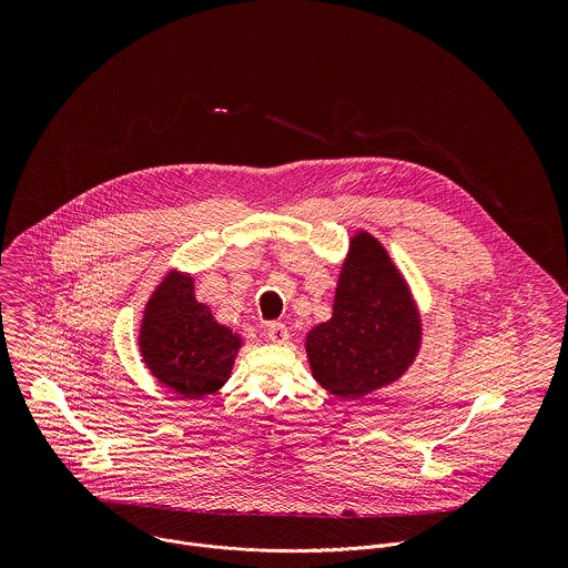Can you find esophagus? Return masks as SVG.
I'll return each instance as SVG.
<instances>
[{
	"instance_id": "1",
	"label": "esophagus",
	"mask_w": 568,
	"mask_h": 568,
	"mask_svg": "<svg viewBox=\"0 0 568 568\" xmlns=\"http://www.w3.org/2000/svg\"><path fill=\"white\" fill-rule=\"evenodd\" d=\"M288 327L280 322H273V324L266 325V338L282 345V343H288Z\"/></svg>"
}]
</instances>
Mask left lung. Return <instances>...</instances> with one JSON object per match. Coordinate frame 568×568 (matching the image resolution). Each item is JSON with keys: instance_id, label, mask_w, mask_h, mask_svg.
I'll use <instances>...</instances> for the list:
<instances>
[{"instance_id": "1", "label": "left lung", "mask_w": 568, "mask_h": 568, "mask_svg": "<svg viewBox=\"0 0 568 568\" xmlns=\"http://www.w3.org/2000/svg\"><path fill=\"white\" fill-rule=\"evenodd\" d=\"M422 345V317L387 248L367 232L349 239L332 317L306 334L315 381L358 400L405 376Z\"/></svg>"}]
</instances>
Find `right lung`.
Returning a JSON list of instances; mask_svg holds the SVG:
<instances>
[{
	"instance_id": "obj_1",
	"label": "right lung",
	"mask_w": 568,
	"mask_h": 568,
	"mask_svg": "<svg viewBox=\"0 0 568 568\" xmlns=\"http://www.w3.org/2000/svg\"><path fill=\"white\" fill-rule=\"evenodd\" d=\"M151 374L181 398L219 392L232 376L243 336L194 297V277L168 271L146 302L138 334Z\"/></svg>"
}]
</instances>
